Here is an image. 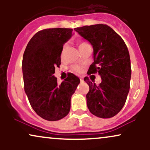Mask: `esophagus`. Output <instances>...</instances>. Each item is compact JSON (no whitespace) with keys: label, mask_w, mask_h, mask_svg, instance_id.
Masks as SVG:
<instances>
[{"label":"esophagus","mask_w":150,"mask_h":150,"mask_svg":"<svg viewBox=\"0 0 150 150\" xmlns=\"http://www.w3.org/2000/svg\"><path fill=\"white\" fill-rule=\"evenodd\" d=\"M80 82H84V80L82 78H80Z\"/></svg>","instance_id":"34e87169"}]
</instances>
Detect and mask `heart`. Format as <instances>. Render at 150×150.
Masks as SVG:
<instances>
[{
	"label": "heart",
	"instance_id": "b5f03b06",
	"mask_svg": "<svg viewBox=\"0 0 150 150\" xmlns=\"http://www.w3.org/2000/svg\"><path fill=\"white\" fill-rule=\"evenodd\" d=\"M87 45H88V44H87V42H81L80 44H79V48H80V49H82V47H84V46H85ZM66 46H67L66 44H65V45L63 46V49H62V51H61L62 56H63V53H64V52H65V49H66ZM72 69H73V70H74L75 72H77V73H80V72H82V67L79 66V65H74V66L72 67Z\"/></svg>",
	"mask_w": 150,
	"mask_h": 150
}]
</instances>
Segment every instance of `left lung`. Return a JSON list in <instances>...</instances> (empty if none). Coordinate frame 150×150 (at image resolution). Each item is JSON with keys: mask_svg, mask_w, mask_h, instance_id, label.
Listing matches in <instances>:
<instances>
[{"mask_svg": "<svg viewBox=\"0 0 150 150\" xmlns=\"http://www.w3.org/2000/svg\"><path fill=\"white\" fill-rule=\"evenodd\" d=\"M93 47L94 62L88 73H98L99 85L84 80L89 87L86 95L89 111L101 118L116 116L124 106L130 89L131 77L130 58L124 41L111 27L103 24L75 28Z\"/></svg>", "mask_w": 150, "mask_h": 150, "instance_id": "8db88e82", "label": "left lung"}]
</instances>
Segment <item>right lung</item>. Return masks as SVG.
Returning a JSON list of instances; mask_svg holds the SVG:
<instances>
[{
    "instance_id": "1",
    "label": "right lung",
    "mask_w": 150,
    "mask_h": 150,
    "mask_svg": "<svg viewBox=\"0 0 150 150\" xmlns=\"http://www.w3.org/2000/svg\"><path fill=\"white\" fill-rule=\"evenodd\" d=\"M73 30L52 28L39 31L27 44L22 59L25 91L34 111L44 119L55 121L70 109V99L80 79L73 73L57 83L53 75L61 64L63 46L73 36Z\"/></svg>"
}]
</instances>
